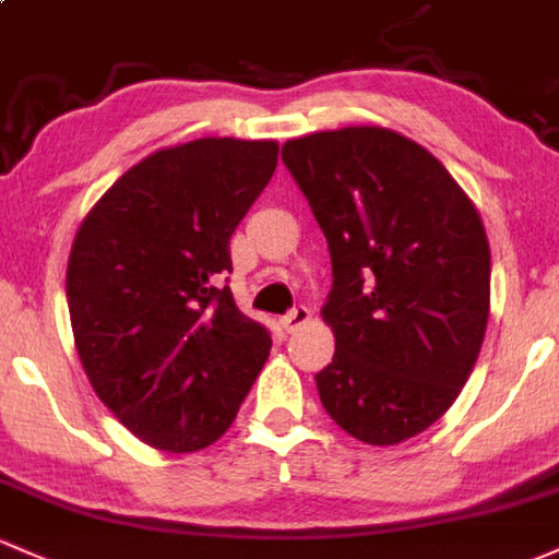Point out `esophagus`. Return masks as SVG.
<instances>
[{
  "label": "esophagus",
  "mask_w": 559,
  "mask_h": 559,
  "mask_svg": "<svg viewBox=\"0 0 559 559\" xmlns=\"http://www.w3.org/2000/svg\"><path fill=\"white\" fill-rule=\"evenodd\" d=\"M309 320H311V309H309V306H296V309H290L285 317H282L280 325L285 328L287 333H296V330L304 328Z\"/></svg>",
  "instance_id": "1"
}]
</instances>
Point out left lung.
<instances>
[{"label": "left lung", "mask_w": 559, "mask_h": 559, "mask_svg": "<svg viewBox=\"0 0 559 559\" xmlns=\"http://www.w3.org/2000/svg\"><path fill=\"white\" fill-rule=\"evenodd\" d=\"M282 162L333 263L322 405L359 442L400 445L442 418L477 362L490 311L483 218L435 154L386 128L293 138Z\"/></svg>", "instance_id": "1"}]
</instances>
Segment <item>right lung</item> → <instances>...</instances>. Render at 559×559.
Instances as JSON below:
<instances>
[{"label":"right lung","mask_w":559,"mask_h":559,"mask_svg":"<svg viewBox=\"0 0 559 559\" xmlns=\"http://www.w3.org/2000/svg\"><path fill=\"white\" fill-rule=\"evenodd\" d=\"M277 141L197 138L130 167L95 202L66 269L71 330L100 402L146 445H213L272 335L226 287L229 239L277 167Z\"/></svg>","instance_id":"right-lung-1"}]
</instances>
